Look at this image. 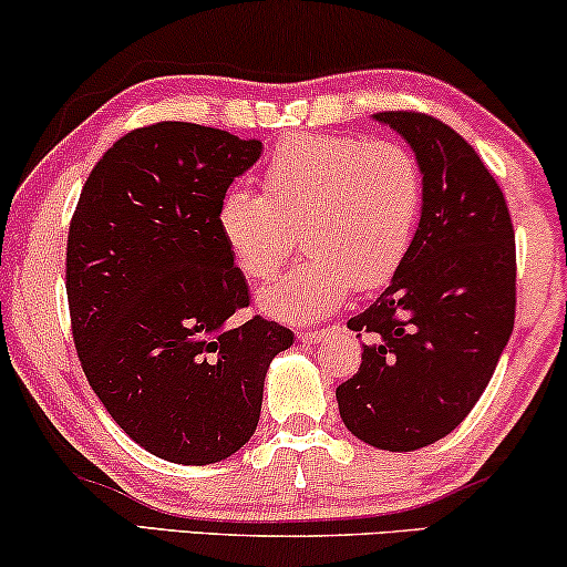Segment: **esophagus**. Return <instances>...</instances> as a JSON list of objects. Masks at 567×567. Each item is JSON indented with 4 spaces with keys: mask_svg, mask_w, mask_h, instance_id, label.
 I'll list each match as a JSON object with an SVG mask.
<instances>
[{
    "mask_svg": "<svg viewBox=\"0 0 567 567\" xmlns=\"http://www.w3.org/2000/svg\"><path fill=\"white\" fill-rule=\"evenodd\" d=\"M330 330L322 328V330H297V338L301 343H320L322 338H328Z\"/></svg>",
    "mask_w": 567,
    "mask_h": 567,
    "instance_id": "34e87169",
    "label": "esophagus"
}]
</instances>
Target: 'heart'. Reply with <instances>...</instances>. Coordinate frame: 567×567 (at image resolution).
<instances>
[{
    "mask_svg": "<svg viewBox=\"0 0 567 567\" xmlns=\"http://www.w3.org/2000/svg\"><path fill=\"white\" fill-rule=\"evenodd\" d=\"M262 183L266 193L245 185L224 193L216 227L252 281L278 274L299 231L307 258L258 293L276 320L336 312L351 289L390 281L413 245L423 173L408 146L346 134L291 136L270 154Z\"/></svg>",
    "mask_w": 567,
    "mask_h": 567,
    "instance_id": "obj_1",
    "label": "heart"
}]
</instances>
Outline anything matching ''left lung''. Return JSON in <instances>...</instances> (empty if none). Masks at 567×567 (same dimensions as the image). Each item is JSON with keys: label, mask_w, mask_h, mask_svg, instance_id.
Here are the masks:
<instances>
[{"label": "left lung", "mask_w": 567, "mask_h": 567, "mask_svg": "<svg viewBox=\"0 0 567 567\" xmlns=\"http://www.w3.org/2000/svg\"><path fill=\"white\" fill-rule=\"evenodd\" d=\"M423 173L413 245L348 328L369 336L361 367L336 390L346 429L386 452L452 433L491 382L516 315V243L506 198L480 154L446 123L377 113Z\"/></svg>", "instance_id": "left-lung-1"}]
</instances>
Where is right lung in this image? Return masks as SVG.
<instances>
[{
    "instance_id": "right-lung-1",
    "label": "right lung",
    "mask_w": 567,
    "mask_h": 567,
    "mask_svg": "<svg viewBox=\"0 0 567 567\" xmlns=\"http://www.w3.org/2000/svg\"><path fill=\"white\" fill-rule=\"evenodd\" d=\"M258 138L162 121L118 138L84 183L66 239V297L84 377L138 446L214 464L258 429L270 361L293 343L255 315L216 227L260 159Z\"/></svg>"
}]
</instances>
